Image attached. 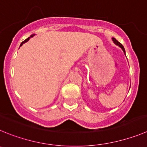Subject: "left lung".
<instances>
[{"instance_id": "8db88e82", "label": "left lung", "mask_w": 147, "mask_h": 147, "mask_svg": "<svg viewBox=\"0 0 147 147\" xmlns=\"http://www.w3.org/2000/svg\"><path fill=\"white\" fill-rule=\"evenodd\" d=\"M112 40H113V42H114V44H116V45H118L119 47H120L121 49H122V51H124V53H125V48H124V47H123L122 45H121V43H120V42H119L118 41L116 40V39H115V38H112Z\"/></svg>"}]
</instances>
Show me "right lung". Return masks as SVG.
I'll use <instances>...</instances> for the list:
<instances>
[{
  "label": "right lung",
  "mask_w": 147,
  "mask_h": 147,
  "mask_svg": "<svg viewBox=\"0 0 147 147\" xmlns=\"http://www.w3.org/2000/svg\"><path fill=\"white\" fill-rule=\"evenodd\" d=\"M34 35H35V34H33V35H31V36H30V37H28V39H26V40H25V41H24V42H22V43H21L20 46H22V45L24 44V43H26V42H28V40H29V39H30V38H31V37H33V36H34Z\"/></svg>",
  "instance_id": "1"
}]
</instances>
